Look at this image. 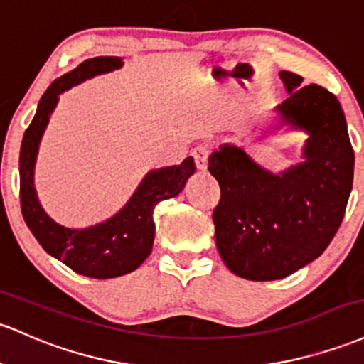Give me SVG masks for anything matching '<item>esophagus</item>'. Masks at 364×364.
<instances>
[{"instance_id": "34e87169", "label": "esophagus", "mask_w": 364, "mask_h": 364, "mask_svg": "<svg viewBox=\"0 0 364 364\" xmlns=\"http://www.w3.org/2000/svg\"><path fill=\"white\" fill-rule=\"evenodd\" d=\"M209 146L207 145H198L197 149H193L191 155L195 159V166H197L198 171H205L207 169V161H209Z\"/></svg>"}]
</instances>
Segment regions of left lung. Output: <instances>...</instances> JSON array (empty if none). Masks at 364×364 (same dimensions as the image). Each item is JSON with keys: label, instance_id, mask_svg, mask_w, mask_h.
<instances>
[{"label": "left lung", "instance_id": "obj_1", "mask_svg": "<svg viewBox=\"0 0 364 364\" xmlns=\"http://www.w3.org/2000/svg\"><path fill=\"white\" fill-rule=\"evenodd\" d=\"M289 97L278 126L309 133L304 162L273 174L245 150L221 145L209 157L221 198L213 213L215 245L228 269L254 282L285 278L333 240L353 190L354 150L341 103L301 75L279 72Z\"/></svg>", "mask_w": 364, "mask_h": 364}]
</instances>
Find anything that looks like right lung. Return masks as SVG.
<instances>
[{"mask_svg": "<svg viewBox=\"0 0 364 364\" xmlns=\"http://www.w3.org/2000/svg\"><path fill=\"white\" fill-rule=\"evenodd\" d=\"M121 65L122 58L119 57H95L55 79L39 100L38 110L23 133L20 146V207L26 225L48 254L75 273L98 279L122 277L143 264L154 245L155 205L176 197L186 179L195 173L191 157H186L179 166L150 171L117 214L82 230L58 225L45 213L34 188V164L39 141L51 112L57 107L58 97L69 87Z\"/></svg>", "mask_w": 364, "mask_h": 364, "instance_id": "obj_1", "label": "right lung"}]
</instances>
